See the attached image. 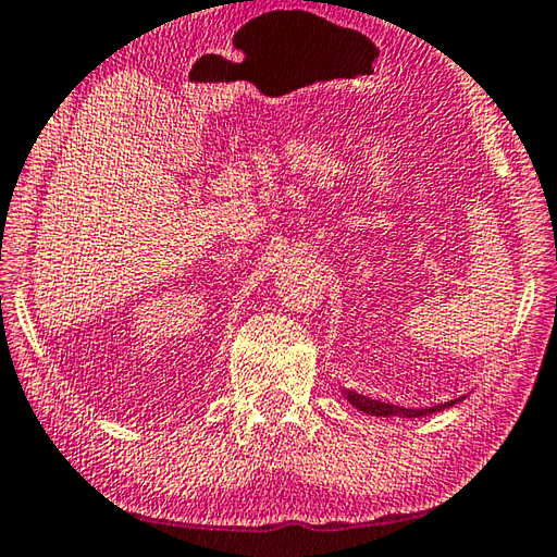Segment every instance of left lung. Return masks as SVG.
<instances>
[{"mask_svg": "<svg viewBox=\"0 0 557 557\" xmlns=\"http://www.w3.org/2000/svg\"><path fill=\"white\" fill-rule=\"evenodd\" d=\"M345 398L349 404H352L357 411H362L367 416H384V418H392V416H398V418H421V416H431V413H437V411H445V408H450L455 404H460L465 396L455 398V401H447V404H441V406H433V408H404V406H394V404H384V401H374V398H367L362 394L357 392H345Z\"/></svg>", "mask_w": 557, "mask_h": 557, "instance_id": "1", "label": "left lung"}]
</instances>
